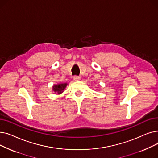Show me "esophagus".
<instances>
[{
  "label": "esophagus",
  "instance_id": "34e87169",
  "mask_svg": "<svg viewBox=\"0 0 158 158\" xmlns=\"http://www.w3.org/2000/svg\"><path fill=\"white\" fill-rule=\"evenodd\" d=\"M80 79H81V78H80L79 76H77L73 77V81H78L80 80Z\"/></svg>",
  "mask_w": 158,
  "mask_h": 158
}]
</instances>
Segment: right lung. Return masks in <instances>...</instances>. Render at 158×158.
<instances>
[{"label": "right lung", "instance_id": "obj_1", "mask_svg": "<svg viewBox=\"0 0 158 158\" xmlns=\"http://www.w3.org/2000/svg\"><path fill=\"white\" fill-rule=\"evenodd\" d=\"M67 83H60L57 85H54L52 86V90L54 92L57 94H61L63 92L64 89L67 86Z\"/></svg>", "mask_w": 158, "mask_h": 158}]
</instances>
